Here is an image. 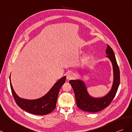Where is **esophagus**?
Returning a JSON list of instances; mask_svg holds the SVG:
<instances>
[{"label":"esophagus","mask_w":132,"mask_h":132,"mask_svg":"<svg viewBox=\"0 0 132 132\" xmlns=\"http://www.w3.org/2000/svg\"><path fill=\"white\" fill-rule=\"evenodd\" d=\"M74 77H75L74 75H73L72 73H71V72L69 73L67 75V79L68 80H71V79H73V78H74Z\"/></svg>","instance_id":"esophagus-1"}]
</instances>
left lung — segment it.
<instances>
[{
  "instance_id": "1",
  "label": "left lung",
  "mask_w": 132,
  "mask_h": 132,
  "mask_svg": "<svg viewBox=\"0 0 132 132\" xmlns=\"http://www.w3.org/2000/svg\"><path fill=\"white\" fill-rule=\"evenodd\" d=\"M107 57L111 60L114 70V82L111 90L105 97L93 98L89 95L84 82L80 80H71L70 84L74 91L76 105L78 108L84 111L97 112L101 111L110 105L115 97L120 84V70L114 52L108 45L106 50Z\"/></svg>"
}]
</instances>
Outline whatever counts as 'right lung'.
Wrapping results in <instances>:
<instances>
[{
    "label": "right lung",
    "mask_w": 132,
    "mask_h": 132,
    "mask_svg": "<svg viewBox=\"0 0 132 132\" xmlns=\"http://www.w3.org/2000/svg\"><path fill=\"white\" fill-rule=\"evenodd\" d=\"M66 76H63L57 81L45 96L39 99L29 100L21 98L15 93L10 79L11 91L15 102L21 109L30 114L45 115L50 114L56 108V102L61 87L65 83Z\"/></svg>",
    "instance_id": "1"
}]
</instances>
